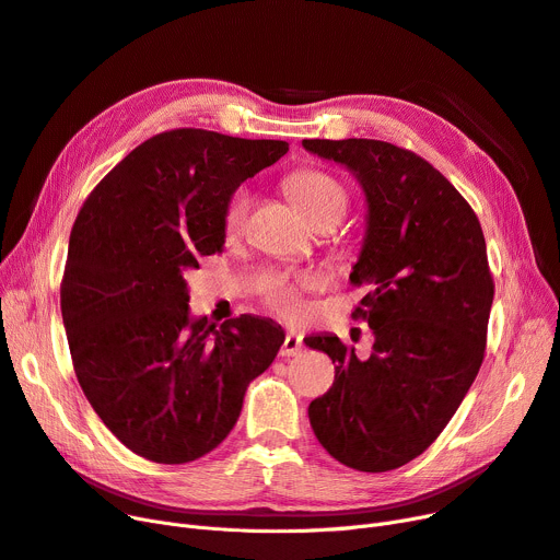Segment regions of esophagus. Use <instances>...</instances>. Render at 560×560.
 <instances>
[{
	"label": "esophagus",
	"instance_id": "obj_1",
	"mask_svg": "<svg viewBox=\"0 0 560 560\" xmlns=\"http://www.w3.org/2000/svg\"><path fill=\"white\" fill-rule=\"evenodd\" d=\"M302 347H304L302 336H300V334H295V331H290V334H285V338H283V345H281V357H285V359H290V357H298L300 351H302Z\"/></svg>",
	"mask_w": 560,
	"mask_h": 560
}]
</instances>
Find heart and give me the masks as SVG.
Returning <instances> with one entry per match:
<instances>
[{
	"label": "heart",
	"instance_id": "1",
	"mask_svg": "<svg viewBox=\"0 0 560 560\" xmlns=\"http://www.w3.org/2000/svg\"><path fill=\"white\" fill-rule=\"evenodd\" d=\"M288 192L292 203L298 206V211L308 222L319 215H338V218L345 215L347 192L327 172L302 170L298 174H292L288 179ZM249 206H252V195L247 188L233 192L224 211V226L229 235L243 231L249 215ZM265 302H268L283 317H298L304 311L298 285L281 277L272 279L268 285H265Z\"/></svg>",
	"mask_w": 560,
	"mask_h": 560
}]
</instances>
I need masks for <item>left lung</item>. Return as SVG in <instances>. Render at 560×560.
<instances>
[{"mask_svg": "<svg viewBox=\"0 0 560 560\" xmlns=\"http://www.w3.org/2000/svg\"><path fill=\"white\" fill-rule=\"evenodd\" d=\"M302 144L354 174L365 195L349 279L370 285L354 315L374 336L370 359L334 334L304 338L336 363L308 420L342 465L388 472L433 443L481 368L494 298L486 238L460 192L418 154L368 138Z\"/></svg>", "mask_w": 560, "mask_h": 560, "instance_id": "1", "label": "left lung"}]
</instances>
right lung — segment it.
<instances>
[{
  "mask_svg": "<svg viewBox=\"0 0 560 560\" xmlns=\"http://www.w3.org/2000/svg\"><path fill=\"white\" fill-rule=\"evenodd\" d=\"M285 152L283 140L165 131L117 163L77 215L61 285L74 372L110 433L147 460L213 452L283 345L270 317L220 329L195 317L186 275L224 249L233 192Z\"/></svg>",
  "mask_w": 560,
  "mask_h": 560,
  "instance_id": "1",
  "label": "right lung"
}]
</instances>
